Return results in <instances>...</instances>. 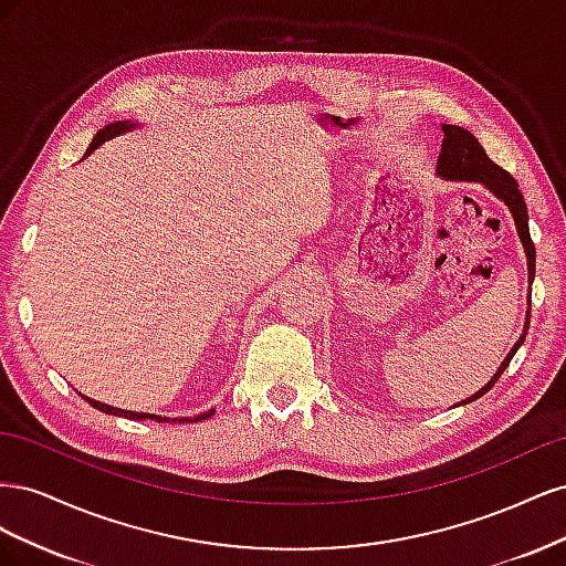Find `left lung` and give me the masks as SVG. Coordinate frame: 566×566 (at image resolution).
<instances>
[{"instance_id": "1", "label": "left lung", "mask_w": 566, "mask_h": 566, "mask_svg": "<svg viewBox=\"0 0 566 566\" xmlns=\"http://www.w3.org/2000/svg\"><path fill=\"white\" fill-rule=\"evenodd\" d=\"M441 132H443V142H441V153H439V160H437V175L443 177V179H451V181H476V184H482V186L489 188V191L495 198H501L507 205L510 212H512V219H515L520 241H522L524 252H526L528 283H531V281H534V273H536V248H534V241H531L526 202H524V196L520 191L515 177H512L510 172H505L503 167L495 165L486 156V150L482 148V144H479L465 127L441 125ZM528 306H531V300H528ZM528 321H531V312H526L524 333L515 342V347H512L510 354L505 356V361L501 364L499 373H495L493 378L482 389H479L476 394H472L470 399L460 401V406L462 403H470V401H476L479 397H484V394L495 382H499L503 370L510 366L512 356H515V352L522 347V342H524L526 331H528Z\"/></svg>"}]
</instances>
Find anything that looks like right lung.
<instances>
[{"label": "right lung", "instance_id": "obj_1", "mask_svg": "<svg viewBox=\"0 0 566 566\" xmlns=\"http://www.w3.org/2000/svg\"><path fill=\"white\" fill-rule=\"evenodd\" d=\"M136 127V123H113V125H106L104 129H98L96 132V136L92 139V144H90V148H87V153H84V158L90 156L92 150H96L101 144L104 142H108V139H113V136H117V134H125V132H129V129H134ZM82 399L84 401H90V406H94V408H98V410H104V413H111V416H119V418H129V420H146V418H150V420H156V422H169L167 418H163V416H153V413H136V410H123V408H113V406H108V403H101V401H94V399H90V397H84L82 394ZM214 413V410H208V413H202V416H196V418H179V422H198V420H208L210 416ZM172 422H177V420H172Z\"/></svg>", "mask_w": 566, "mask_h": 566}]
</instances>
